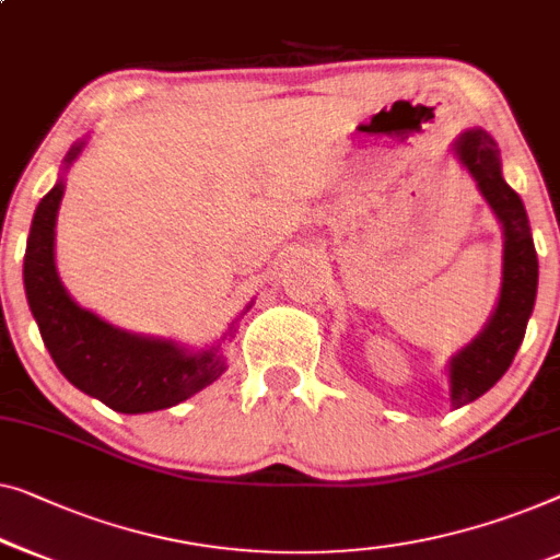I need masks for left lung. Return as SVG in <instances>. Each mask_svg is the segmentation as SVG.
Masks as SVG:
<instances>
[{"label":"left lung","mask_w":560,"mask_h":560,"mask_svg":"<svg viewBox=\"0 0 560 560\" xmlns=\"http://www.w3.org/2000/svg\"><path fill=\"white\" fill-rule=\"evenodd\" d=\"M459 164L472 174L477 189L502 224V285L495 313L472 343L450 361L452 409L480 399L498 384L523 343L538 293V255L523 199L502 179L498 143L482 128L465 131L452 145Z\"/></svg>","instance_id":"obj_1"}]
</instances>
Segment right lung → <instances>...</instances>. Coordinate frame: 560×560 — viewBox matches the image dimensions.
I'll return each mask as SVG.
<instances>
[{
    "label": "right lung",
    "instance_id": "obj_1",
    "mask_svg": "<svg viewBox=\"0 0 560 560\" xmlns=\"http://www.w3.org/2000/svg\"><path fill=\"white\" fill-rule=\"evenodd\" d=\"M83 149L85 141L72 145L62 172ZM62 194L60 176L32 217L22 270L30 311L60 374L120 415L176 407L220 378L226 369L222 343L234 338L240 318L230 323L214 346L189 351L174 340L136 336L110 326L68 295L55 267V222Z\"/></svg>",
    "mask_w": 560,
    "mask_h": 560
}]
</instances>
